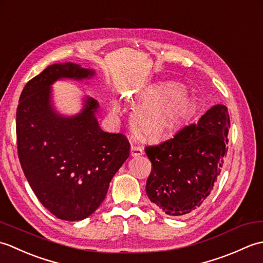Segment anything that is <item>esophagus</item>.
Listing matches in <instances>:
<instances>
[{"instance_id":"esophagus-1","label":"esophagus","mask_w":263,"mask_h":263,"mask_svg":"<svg viewBox=\"0 0 263 263\" xmlns=\"http://www.w3.org/2000/svg\"><path fill=\"white\" fill-rule=\"evenodd\" d=\"M142 155V149L138 146H131V156L132 157H139Z\"/></svg>"}]
</instances>
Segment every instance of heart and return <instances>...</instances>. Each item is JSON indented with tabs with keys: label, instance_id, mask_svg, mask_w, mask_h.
I'll return each instance as SVG.
<instances>
[{
	"label": "heart",
	"instance_id": "b5f03b06",
	"mask_svg": "<svg viewBox=\"0 0 263 263\" xmlns=\"http://www.w3.org/2000/svg\"><path fill=\"white\" fill-rule=\"evenodd\" d=\"M146 103L133 114L132 123L138 136L143 140L158 141L173 135L191 110V98L177 83L156 87L146 98ZM115 113L120 106L113 104Z\"/></svg>",
	"mask_w": 263,
	"mask_h": 263
}]
</instances>
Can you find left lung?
<instances>
[{"label":"left lung","instance_id":"obj_1","mask_svg":"<svg viewBox=\"0 0 263 263\" xmlns=\"http://www.w3.org/2000/svg\"><path fill=\"white\" fill-rule=\"evenodd\" d=\"M230 127L227 107L216 105L197 124L144 148L152 161L146 192L156 208L168 216H183L202 204L220 174Z\"/></svg>","mask_w":263,"mask_h":263}]
</instances>
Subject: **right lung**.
Wrapping results in <instances>:
<instances>
[{"label": "right lung", "mask_w": 263, "mask_h": 263, "mask_svg": "<svg viewBox=\"0 0 263 263\" xmlns=\"http://www.w3.org/2000/svg\"><path fill=\"white\" fill-rule=\"evenodd\" d=\"M74 63L53 64L27 82L16 108L18 156L36 197L59 219L76 221L102 204L109 182L130 155L122 133L104 132L95 117L98 103L87 98L73 117L55 113L51 85L61 78H90Z\"/></svg>", "instance_id": "right-lung-1"}]
</instances>
